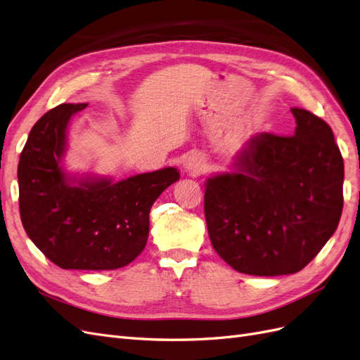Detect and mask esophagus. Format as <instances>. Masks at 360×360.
Masks as SVG:
<instances>
[{
  "label": "esophagus",
  "mask_w": 360,
  "mask_h": 360,
  "mask_svg": "<svg viewBox=\"0 0 360 360\" xmlns=\"http://www.w3.org/2000/svg\"><path fill=\"white\" fill-rule=\"evenodd\" d=\"M184 168H186L191 174H193V176H197V174H200L204 168V162L201 158L198 156H191L186 163H184Z\"/></svg>",
  "instance_id": "obj_1"
}]
</instances>
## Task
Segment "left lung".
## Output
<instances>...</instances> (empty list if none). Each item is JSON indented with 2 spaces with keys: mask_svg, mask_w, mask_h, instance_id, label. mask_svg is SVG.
I'll list each match as a JSON object with an SVG mask.
<instances>
[{
  "mask_svg": "<svg viewBox=\"0 0 360 360\" xmlns=\"http://www.w3.org/2000/svg\"><path fill=\"white\" fill-rule=\"evenodd\" d=\"M291 112L294 135L252 136L234 172L205 181L210 242L240 274H296L320 252L341 219L344 160L332 129L307 110Z\"/></svg>",
  "mask_w": 360,
  "mask_h": 360,
  "instance_id": "obj_1",
  "label": "left lung"
}]
</instances>
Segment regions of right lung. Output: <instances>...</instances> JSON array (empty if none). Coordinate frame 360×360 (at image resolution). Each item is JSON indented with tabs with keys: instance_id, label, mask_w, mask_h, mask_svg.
<instances>
[{
	"instance_id": "right-lung-1",
	"label": "right lung",
	"mask_w": 360,
	"mask_h": 360,
	"mask_svg": "<svg viewBox=\"0 0 360 360\" xmlns=\"http://www.w3.org/2000/svg\"><path fill=\"white\" fill-rule=\"evenodd\" d=\"M89 103H63L32 126L18 165L19 212L25 233L61 269L114 270L143 252L150 209L180 179L176 168L114 183H72L63 171L68 123Z\"/></svg>"
}]
</instances>
